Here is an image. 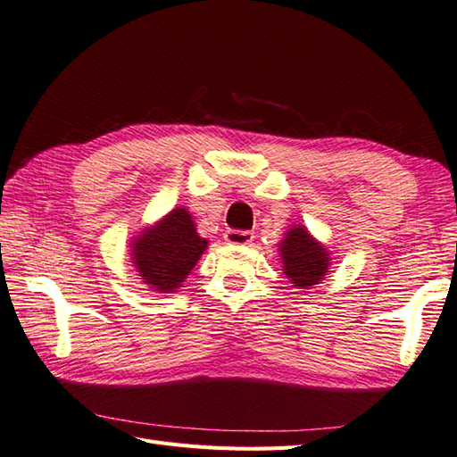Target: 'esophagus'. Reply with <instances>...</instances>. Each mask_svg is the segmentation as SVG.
Listing matches in <instances>:
<instances>
[{
  "mask_svg": "<svg viewBox=\"0 0 457 457\" xmlns=\"http://www.w3.org/2000/svg\"><path fill=\"white\" fill-rule=\"evenodd\" d=\"M223 239H226L231 245H247L253 241V234H251V231H244V229H228L226 234H223Z\"/></svg>",
  "mask_w": 457,
  "mask_h": 457,
  "instance_id": "obj_1",
  "label": "esophagus"
}]
</instances>
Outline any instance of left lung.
I'll list each match as a JSON object with an SVG mask.
<instances>
[{
	"instance_id": "1",
	"label": "left lung",
	"mask_w": 457,
	"mask_h": 457,
	"mask_svg": "<svg viewBox=\"0 0 457 457\" xmlns=\"http://www.w3.org/2000/svg\"><path fill=\"white\" fill-rule=\"evenodd\" d=\"M285 275L295 287L318 285L328 273V251L308 236L304 228H295L280 244Z\"/></svg>"
}]
</instances>
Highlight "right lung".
I'll return each instance as SVG.
<instances>
[{"label":"right lung","mask_w":457,"mask_h":457,"mask_svg":"<svg viewBox=\"0 0 457 457\" xmlns=\"http://www.w3.org/2000/svg\"><path fill=\"white\" fill-rule=\"evenodd\" d=\"M208 241L196 234L190 213L179 208L133 244V259L145 283L172 293L196 265Z\"/></svg>","instance_id":"add662e5"}]
</instances>
